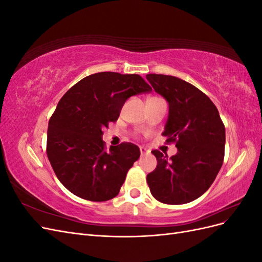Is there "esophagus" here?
<instances>
[{
	"mask_svg": "<svg viewBox=\"0 0 262 262\" xmlns=\"http://www.w3.org/2000/svg\"><path fill=\"white\" fill-rule=\"evenodd\" d=\"M140 153H141L142 156H143V155L148 154L149 150H148L146 147H144V146H140Z\"/></svg>",
	"mask_w": 262,
	"mask_h": 262,
	"instance_id": "obj_1",
	"label": "esophagus"
}]
</instances>
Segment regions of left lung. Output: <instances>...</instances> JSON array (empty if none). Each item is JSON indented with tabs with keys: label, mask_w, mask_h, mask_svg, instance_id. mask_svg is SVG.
<instances>
[{
	"label": "left lung",
	"mask_w": 262,
	"mask_h": 262,
	"mask_svg": "<svg viewBox=\"0 0 262 262\" xmlns=\"http://www.w3.org/2000/svg\"><path fill=\"white\" fill-rule=\"evenodd\" d=\"M154 91L168 102L164 137L176 142L178 152L168 158L154 149L156 168L146 180L156 200L185 204L201 196L213 184L222 167L225 126L212 100L181 78L147 74Z\"/></svg>",
	"instance_id": "obj_1"
}]
</instances>
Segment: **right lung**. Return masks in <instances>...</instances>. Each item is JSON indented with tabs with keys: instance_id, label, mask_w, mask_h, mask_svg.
I'll use <instances>...</instances> for the list:
<instances>
[{
	"instance_id": "obj_1",
	"label": "right lung",
	"mask_w": 262,
	"mask_h": 262,
	"mask_svg": "<svg viewBox=\"0 0 262 262\" xmlns=\"http://www.w3.org/2000/svg\"><path fill=\"white\" fill-rule=\"evenodd\" d=\"M150 91L138 74L100 72L84 77L60 99L48 125L47 155L69 191L98 202L119 193L140 148L121 143L106 150L102 129L117 121L131 96Z\"/></svg>"
}]
</instances>
